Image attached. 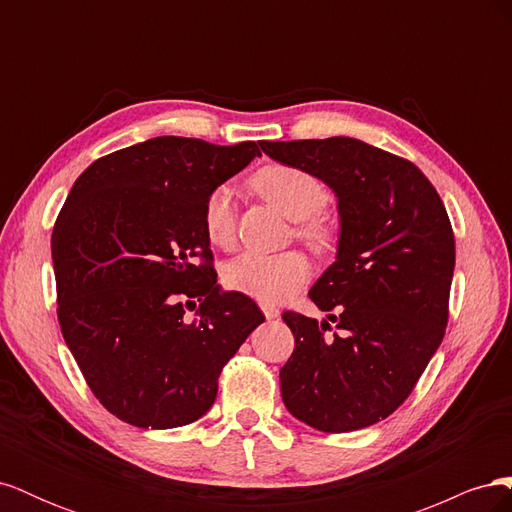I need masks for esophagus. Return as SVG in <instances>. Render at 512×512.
<instances>
[{
  "mask_svg": "<svg viewBox=\"0 0 512 512\" xmlns=\"http://www.w3.org/2000/svg\"><path fill=\"white\" fill-rule=\"evenodd\" d=\"M262 312H265L267 320H275V318H280V309H277L275 305H262Z\"/></svg>",
  "mask_w": 512,
  "mask_h": 512,
  "instance_id": "34e87169",
  "label": "esophagus"
}]
</instances>
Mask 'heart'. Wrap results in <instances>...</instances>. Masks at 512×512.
<instances>
[{
    "mask_svg": "<svg viewBox=\"0 0 512 512\" xmlns=\"http://www.w3.org/2000/svg\"><path fill=\"white\" fill-rule=\"evenodd\" d=\"M258 194L280 209L286 218L299 222L297 237L314 252H327L335 241L329 222L316 218L327 205L324 185L305 170L288 164H269L252 179ZM203 228L211 245L230 247L235 241V194L228 185L213 188L203 203ZM309 277V260L297 252L273 256L241 254L224 269L230 290L252 297L258 303L275 305L297 294Z\"/></svg>",
    "mask_w": 512,
    "mask_h": 512,
    "instance_id": "obj_1",
    "label": "heart"
}]
</instances>
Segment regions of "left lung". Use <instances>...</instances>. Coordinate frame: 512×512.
<instances>
[{
	"mask_svg": "<svg viewBox=\"0 0 512 512\" xmlns=\"http://www.w3.org/2000/svg\"><path fill=\"white\" fill-rule=\"evenodd\" d=\"M337 196V260L309 290L331 324L284 312L294 352L280 369L292 416L344 433L393 414L442 344L455 235L440 194L410 160L346 136L260 143Z\"/></svg>",
	"mask_w": 512,
	"mask_h": 512,
	"instance_id": "8db88e82",
	"label": "left lung"
}]
</instances>
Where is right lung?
I'll return each mask as SVG.
<instances>
[{"label":"right lung","mask_w":512,"mask_h":512,"mask_svg":"<svg viewBox=\"0 0 512 512\" xmlns=\"http://www.w3.org/2000/svg\"><path fill=\"white\" fill-rule=\"evenodd\" d=\"M256 156L254 141L149 138L87 166L57 215L61 335L91 393L123 423H194L265 320L250 297L220 290L203 228L207 194Z\"/></svg>","instance_id":"obj_1"}]
</instances>
